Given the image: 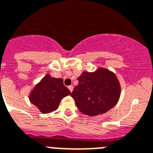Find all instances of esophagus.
Listing matches in <instances>:
<instances>
[{"mask_svg":"<svg viewBox=\"0 0 153 153\" xmlns=\"http://www.w3.org/2000/svg\"><path fill=\"white\" fill-rule=\"evenodd\" d=\"M68 88H69V90H70V92H73V90H74V87H73V86L72 85H70V86H69V87H68Z\"/></svg>","mask_w":153,"mask_h":153,"instance_id":"esophagus-1","label":"esophagus"}]
</instances>
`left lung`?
Returning <instances> with one entry per match:
<instances>
[{"label": "left lung", "mask_w": 153, "mask_h": 153, "mask_svg": "<svg viewBox=\"0 0 153 153\" xmlns=\"http://www.w3.org/2000/svg\"><path fill=\"white\" fill-rule=\"evenodd\" d=\"M71 97L81 113L89 116L103 114L114 108L121 96V84L114 72L98 67L83 72L77 78Z\"/></svg>", "instance_id": "1"}]
</instances>
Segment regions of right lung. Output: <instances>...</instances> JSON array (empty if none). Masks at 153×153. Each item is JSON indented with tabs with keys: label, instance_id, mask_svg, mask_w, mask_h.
<instances>
[{
	"label": "right lung",
	"instance_id": "1",
	"mask_svg": "<svg viewBox=\"0 0 153 153\" xmlns=\"http://www.w3.org/2000/svg\"><path fill=\"white\" fill-rule=\"evenodd\" d=\"M70 94L62 78L52 77L49 74L42 78L30 91V102L42 114H49L58 109L61 100Z\"/></svg>",
	"mask_w": 153,
	"mask_h": 153
}]
</instances>
